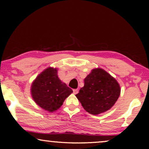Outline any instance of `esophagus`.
Returning <instances> with one entry per match:
<instances>
[{"instance_id": "obj_1", "label": "esophagus", "mask_w": 149, "mask_h": 149, "mask_svg": "<svg viewBox=\"0 0 149 149\" xmlns=\"http://www.w3.org/2000/svg\"><path fill=\"white\" fill-rule=\"evenodd\" d=\"M73 91H74V94H77L78 93H79V90H78V89H74V90Z\"/></svg>"}]
</instances>
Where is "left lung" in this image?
<instances>
[{"instance_id":"8db88e82","label":"left lung","mask_w":149,"mask_h":149,"mask_svg":"<svg viewBox=\"0 0 149 149\" xmlns=\"http://www.w3.org/2000/svg\"><path fill=\"white\" fill-rule=\"evenodd\" d=\"M84 83L75 96L84 109L92 115H97L109 110L120 94L119 83L100 68L92 70Z\"/></svg>"}]
</instances>
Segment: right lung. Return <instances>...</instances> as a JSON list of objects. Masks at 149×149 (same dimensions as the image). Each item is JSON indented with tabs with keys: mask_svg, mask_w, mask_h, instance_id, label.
<instances>
[{
	"mask_svg": "<svg viewBox=\"0 0 149 149\" xmlns=\"http://www.w3.org/2000/svg\"><path fill=\"white\" fill-rule=\"evenodd\" d=\"M58 68L48 67L32 83L31 93L35 103L49 113L58 110L73 93L58 77Z\"/></svg>",
	"mask_w": 149,
	"mask_h": 149,
	"instance_id": "add662e5",
	"label": "right lung"
}]
</instances>
